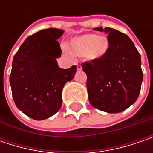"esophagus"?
Masks as SVG:
<instances>
[{"label": "esophagus", "instance_id": "1", "mask_svg": "<svg viewBox=\"0 0 153 153\" xmlns=\"http://www.w3.org/2000/svg\"><path fill=\"white\" fill-rule=\"evenodd\" d=\"M77 70L78 71H82V66L81 65H77Z\"/></svg>", "mask_w": 153, "mask_h": 153}]
</instances>
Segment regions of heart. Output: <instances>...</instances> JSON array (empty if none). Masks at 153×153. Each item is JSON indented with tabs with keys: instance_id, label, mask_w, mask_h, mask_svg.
<instances>
[{
	"instance_id": "b5f03b06",
	"label": "heart",
	"mask_w": 153,
	"mask_h": 153,
	"mask_svg": "<svg viewBox=\"0 0 153 153\" xmlns=\"http://www.w3.org/2000/svg\"><path fill=\"white\" fill-rule=\"evenodd\" d=\"M70 54L83 58L88 61L98 60L107 54L110 49L109 39L105 36L88 33L72 38L67 44Z\"/></svg>"
}]
</instances>
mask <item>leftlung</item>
<instances>
[{
  "label": "left lung",
  "mask_w": 153,
  "mask_h": 153,
  "mask_svg": "<svg viewBox=\"0 0 153 153\" xmlns=\"http://www.w3.org/2000/svg\"><path fill=\"white\" fill-rule=\"evenodd\" d=\"M94 30L108 35L110 49L102 59L82 64L88 100L98 110L118 113L138 99L143 80L140 55L125 34L108 27Z\"/></svg>",
  "instance_id": "8db88e82"
}]
</instances>
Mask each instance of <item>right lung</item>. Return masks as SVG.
I'll return each mask as SVG.
<instances>
[{"instance_id": "1", "label": "right lung", "mask_w": 153, "mask_h": 153, "mask_svg": "<svg viewBox=\"0 0 153 153\" xmlns=\"http://www.w3.org/2000/svg\"><path fill=\"white\" fill-rule=\"evenodd\" d=\"M64 30L49 28L27 37L13 57L10 85L16 106L35 120H44L59 111L62 89L74 78L76 66L59 67L61 56L58 39Z\"/></svg>"}]
</instances>
